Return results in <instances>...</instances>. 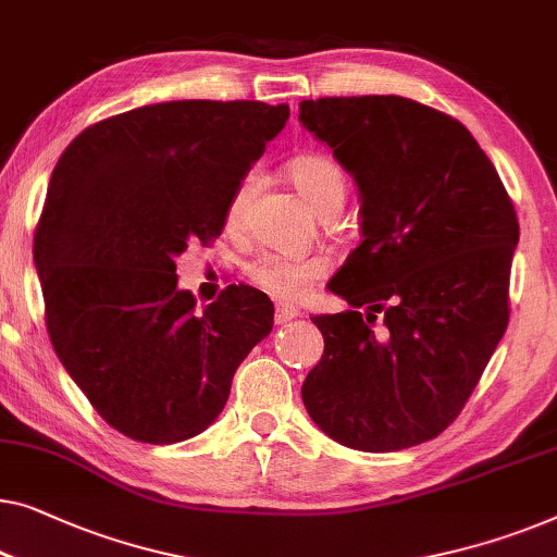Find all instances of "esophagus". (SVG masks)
I'll return each instance as SVG.
<instances>
[{
    "mask_svg": "<svg viewBox=\"0 0 557 557\" xmlns=\"http://www.w3.org/2000/svg\"><path fill=\"white\" fill-rule=\"evenodd\" d=\"M276 324H288V321H294L296 317H301V311L296 309V306H288V304H276Z\"/></svg>",
    "mask_w": 557,
    "mask_h": 557,
    "instance_id": "1",
    "label": "esophagus"
}]
</instances>
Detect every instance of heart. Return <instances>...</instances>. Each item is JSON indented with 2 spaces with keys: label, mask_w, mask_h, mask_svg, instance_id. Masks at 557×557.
I'll list each match as a JSON object with an SVG mask.
<instances>
[{
  "label": "heart",
  "mask_w": 557,
  "mask_h": 557,
  "mask_svg": "<svg viewBox=\"0 0 557 557\" xmlns=\"http://www.w3.org/2000/svg\"><path fill=\"white\" fill-rule=\"evenodd\" d=\"M288 178L301 193V198L309 203L319 215L329 208L342 206L346 196V175L342 165L324 152H306V156L294 158L288 163ZM256 188V173L244 175L238 188L233 190L228 200L225 219L228 223H238L244 215V208ZM329 271V261L324 256H281V253H263L248 265V276L261 292L281 298V301H294L301 298L309 288L324 278Z\"/></svg>",
  "instance_id": "heart-1"
}]
</instances>
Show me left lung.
Returning <instances> with one entry per match:
<instances>
[{"label": "left lung", "instance_id": "obj_1", "mask_svg": "<svg viewBox=\"0 0 557 557\" xmlns=\"http://www.w3.org/2000/svg\"><path fill=\"white\" fill-rule=\"evenodd\" d=\"M298 123L357 183L364 236L329 281L349 309L311 317L324 354L301 386L306 412L361 453L434 440L507 329L512 200L472 133L422 102L304 100Z\"/></svg>", "mask_w": 557, "mask_h": 557}]
</instances>
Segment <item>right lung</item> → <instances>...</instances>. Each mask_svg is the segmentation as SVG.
Returning <instances> with one entry per match:
<instances>
[{
    "instance_id": "right-lung-1",
    "label": "right lung",
    "mask_w": 557,
    "mask_h": 557,
    "mask_svg": "<svg viewBox=\"0 0 557 557\" xmlns=\"http://www.w3.org/2000/svg\"><path fill=\"white\" fill-rule=\"evenodd\" d=\"M286 120V102L143 104L87 127L54 165L35 233L47 332L125 437L173 445L208 430L271 334V298L251 286L196 311L175 256L221 236L233 190Z\"/></svg>"
}]
</instances>
